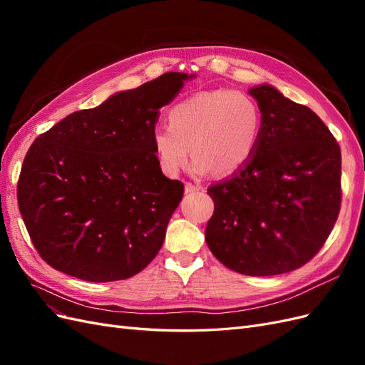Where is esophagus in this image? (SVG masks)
Masks as SVG:
<instances>
[{"label": "esophagus", "mask_w": 365, "mask_h": 365, "mask_svg": "<svg viewBox=\"0 0 365 365\" xmlns=\"http://www.w3.org/2000/svg\"><path fill=\"white\" fill-rule=\"evenodd\" d=\"M200 189H201V187L193 185L192 182H185V184H184V192H185V193H195V192H200Z\"/></svg>", "instance_id": "34e87169"}]
</instances>
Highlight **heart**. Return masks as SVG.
I'll return each mask as SVG.
<instances>
[{"label": "heart", "instance_id": "1", "mask_svg": "<svg viewBox=\"0 0 365 365\" xmlns=\"http://www.w3.org/2000/svg\"><path fill=\"white\" fill-rule=\"evenodd\" d=\"M169 125L150 132L160 170L173 178L193 155L192 172L230 175L254 157L263 115L256 98L237 90L195 93L169 109ZM191 149L189 150L188 148Z\"/></svg>", "mask_w": 365, "mask_h": 365}]
</instances>
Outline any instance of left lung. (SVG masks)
<instances>
[{"label": "left lung", "mask_w": 365, "mask_h": 365, "mask_svg": "<svg viewBox=\"0 0 365 365\" xmlns=\"http://www.w3.org/2000/svg\"><path fill=\"white\" fill-rule=\"evenodd\" d=\"M248 93L262 138L244 168L208 187L205 242L227 268L263 277L303 267L324 245L341 205V149L311 108L269 83Z\"/></svg>", "instance_id": "1"}]
</instances>
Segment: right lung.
I'll return each instance as SVG.
<instances>
[{"instance_id": "right-lung-1", "label": "right lung", "mask_w": 365, "mask_h": 365, "mask_svg": "<svg viewBox=\"0 0 365 365\" xmlns=\"http://www.w3.org/2000/svg\"><path fill=\"white\" fill-rule=\"evenodd\" d=\"M193 77L164 73L67 115L33 141L18 205L50 267L103 283L132 277L157 256L184 184L160 170L150 132Z\"/></svg>"}]
</instances>
